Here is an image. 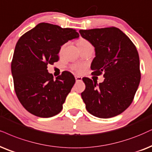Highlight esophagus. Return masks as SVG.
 Segmentation results:
<instances>
[{"label":"esophagus","instance_id":"34e87169","mask_svg":"<svg viewBox=\"0 0 152 152\" xmlns=\"http://www.w3.org/2000/svg\"><path fill=\"white\" fill-rule=\"evenodd\" d=\"M75 78H76V82L82 81V77H80V76H75Z\"/></svg>","mask_w":152,"mask_h":152}]
</instances>
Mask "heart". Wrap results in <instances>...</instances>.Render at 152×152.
Instances as JSON below:
<instances>
[{"instance_id": "1", "label": "heart", "mask_w": 152, "mask_h": 152, "mask_svg": "<svg viewBox=\"0 0 152 152\" xmlns=\"http://www.w3.org/2000/svg\"><path fill=\"white\" fill-rule=\"evenodd\" d=\"M87 44H90V43L87 41V40L83 39V38H81V39H80L77 43L78 46L85 45H87ZM64 45H62V47H61V48H60V52H62L63 50V49H64ZM82 68H83V66H81V65H79V64H74V65H72V69L74 70V71H76L77 72H81Z\"/></svg>"}]
</instances>
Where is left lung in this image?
Here are the masks:
<instances>
[{"instance_id":"left-lung-1","label":"left lung","mask_w":152,"mask_h":152,"mask_svg":"<svg viewBox=\"0 0 152 152\" xmlns=\"http://www.w3.org/2000/svg\"><path fill=\"white\" fill-rule=\"evenodd\" d=\"M95 47L91 69L95 76L104 74L102 83L83 78L86 89L81 97L90 114L108 118L121 114L133 100L141 74L135 45L116 27L80 30Z\"/></svg>"}]
</instances>
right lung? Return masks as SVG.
Returning <instances> with one entry per match:
<instances>
[{"mask_svg":"<svg viewBox=\"0 0 152 152\" xmlns=\"http://www.w3.org/2000/svg\"><path fill=\"white\" fill-rule=\"evenodd\" d=\"M78 37L73 28L43 22L18 40L11 71L17 98L31 114L49 118L62 111L76 80L69 72L54 79L48 65L59 60L61 46Z\"/></svg>","mask_w":152,"mask_h":152,"instance_id":"obj_1","label":"right lung"}]
</instances>
